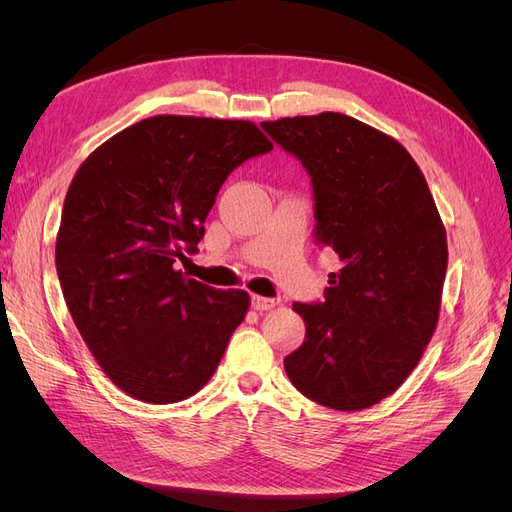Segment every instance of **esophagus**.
<instances>
[{
    "label": "esophagus",
    "instance_id": "34e87169",
    "mask_svg": "<svg viewBox=\"0 0 512 512\" xmlns=\"http://www.w3.org/2000/svg\"><path fill=\"white\" fill-rule=\"evenodd\" d=\"M277 305V301L275 299H267V297H256L252 299V307L256 309V312H267V309H273Z\"/></svg>",
    "mask_w": 512,
    "mask_h": 512
}]
</instances>
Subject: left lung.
Segmentation results:
<instances>
[{
	"mask_svg": "<svg viewBox=\"0 0 512 512\" xmlns=\"http://www.w3.org/2000/svg\"><path fill=\"white\" fill-rule=\"evenodd\" d=\"M312 175L316 239L342 267L324 303H292L305 342L284 359L294 389L356 412L393 395L438 327L446 230L421 168L393 136L342 115L262 121Z\"/></svg>",
	"mask_w": 512,
	"mask_h": 512,
	"instance_id": "8db88e82",
	"label": "left lung"
}]
</instances>
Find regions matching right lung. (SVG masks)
Wrapping results in <instances>:
<instances>
[{
    "label": "right lung",
    "mask_w": 512,
    "mask_h": 512,
    "mask_svg": "<svg viewBox=\"0 0 512 512\" xmlns=\"http://www.w3.org/2000/svg\"><path fill=\"white\" fill-rule=\"evenodd\" d=\"M271 149L252 121L156 115L76 170L55 267L76 329L123 393L175 404L215 374L250 294L200 284L175 262L196 252L226 177Z\"/></svg>",
    "instance_id": "right-lung-1"
}]
</instances>
